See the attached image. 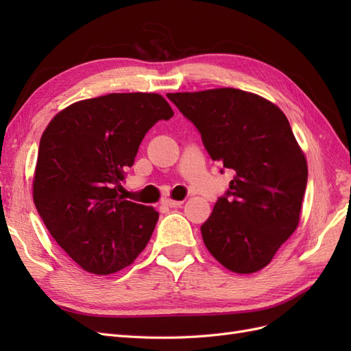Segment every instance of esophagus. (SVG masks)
I'll return each instance as SVG.
<instances>
[{"mask_svg":"<svg viewBox=\"0 0 351 351\" xmlns=\"http://www.w3.org/2000/svg\"><path fill=\"white\" fill-rule=\"evenodd\" d=\"M164 204L169 208H177V206H182L183 205V200H174V199H165Z\"/></svg>","mask_w":351,"mask_h":351,"instance_id":"1","label":"esophagus"}]
</instances>
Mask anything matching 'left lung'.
Segmentation results:
<instances>
[{
  "instance_id": "left-lung-1",
  "label": "left lung",
  "mask_w": 351,
  "mask_h": 351,
  "mask_svg": "<svg viewBox=\"0 0 351 351\" xmlns=\"http://www.w3.org/2000/svg\"><path fill=\"white\" fill-rule=\"evenodd\" d=\"M202 134L214 161L236 171L200 227L209 253L237 274L258 272L295 231L307 162L285 114L232 88L167 93Z\"/></svg>"
}]
</instances>
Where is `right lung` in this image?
<instances>
[{"label":"right lung","mask_w":351,"mask_h":351,"mask_svg":"<svg viewBox=\"0 0 351 351\" xmlns=\"http://www.w3.org/2000/svg\"><path fill=\"white\" fill-rule=\"evenodd\" d=\"M174 115L159 93H110L69 105L42 133L34 202L51 236L80 268L129 267L159 214L120 192L146 132Z\"/></svg>","instance_id":"right-lung-1"}]
</instances>
